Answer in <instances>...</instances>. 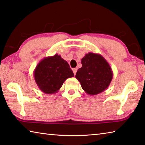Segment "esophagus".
Instances as JSON below:
<instances>
[{
  "label": "esophagus",
  "mask_w": 145,
  "mask_h": 145,
  "mask_svg": "<svg viewBox=\"0 0 145 145\" xmlns=\"http://www.w3.org/2000/svg\"><path fill=\"white\" fill-rule=\"evenodd\" d=\"M72 70H73V73H74V75H75L76 74V73H77V68H73L72 69Z\"/></svg>",
  "instance_id": "1"
}]
</instances>
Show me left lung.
I'll list each match as a JSON object with an SVG mask.
<instances>
[{"label": "left lung", "instance_id": "8db88e82", "mask_svg": "<svg viewBox=\"0 0 145 145\" xmlns=\"http://www.w3.org/2000/svg\"><path fill=\"white\" fill-rule=\"evenodd\" d=\"M81 63L82 67L77 70L75 77L88 95H98L109 87L113 72L102 55L89 52L82 58Z\"/></svg>", "mask_w": 145, "mask_h": 145}]
</instances>
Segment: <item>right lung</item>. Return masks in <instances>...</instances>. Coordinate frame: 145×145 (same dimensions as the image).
Wrapping results in <instances>:
<instances>
[{
	"instance_id": "obj_1",
	"label": "right lung",
	"mask_w": 145,
	"mask_h": 145,
	"mask_svg": "<svg viewBox=\"0 0 145 145\" xmlns=\"http://www.w3.org/2000/svg\"><path fill=\"white\" fill-rule=\"evenodd\" d=\"M73 76L67 61L57 54L41 59L34 70L36 84L46 94L57 93L65 80Z\"/></svg>"
}]
</instances>
